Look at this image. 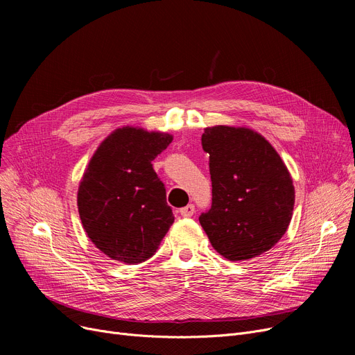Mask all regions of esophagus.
<instances>
[{"label": "esophagus", "mask_w": 355, "mask_h": 355, "mask_svg": "<svg viewBox=\"0 0 355 355\" xmlns=\"http://www.w3.org/2000/svg\"><path fill=\"white\" fill-rule=\"evenodd\" d=\"M194 211H196V207L193 206V204H189V206H185V207H182L180 210L182 217H191L194 214Z\"/></svg>", "instance_id": "obj_1"}]
</instances>
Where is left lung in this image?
Returning a JSON list of instances; mask_svg holds the SVG:
<instances>
[{
    "label": "left lung",
    "mask_w": 355,
    "mask_h": 355,
    "mask_svg": "<svg viewBox=\"0 0 355 355\" xmlns=\"http://www.w3.org/2000/svg\"><path fill=\"white\" fill-rule=\"evenodd\" d=\"M210 155L211 209L200 225L211 246L229 260H246L272 249L292 218V177L275 148L249 128L204 129Z\"/></svg>",
    "instance_id": "left-lung-1"
}]
</instances>
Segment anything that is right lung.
Wrapping results in <instances>:
<instances>
[{
    "label": "right lung",
    "instance_id": "add662e5",
    "mask_svg": "<svg viewBox=\"0 0 355 355\" xmlns=\"http://www.w3.org/2000/svg\"><path fill=\"white\" fill-rule=\"evenodd\" d=\"M173 137L123 126L93 154L78 191L87 237L107 257L137 265L154 256L174 223L153 161Z\"/></svg>",
    "mask_w": 355,
    "mask_h": 355
}]
</instances>
